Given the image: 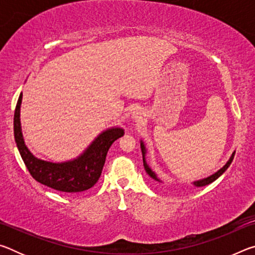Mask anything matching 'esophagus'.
<instances>
[{
	"label": "esophagus",
	"mask_w": 255,
	"mask_h": 255,
	"mask_svg": "<svg viewBox=\"0 0 255 255\" xmlns=\"http://www.w3.org/2000/svg\"><path fill=\"white\" fill-rule=\"evenodd\" d=\"M132 118H135V119H140V112H138V111H135L132 114Z\"/></svg>",
	"instance_id": "esophagus-1"
}]
</instances>
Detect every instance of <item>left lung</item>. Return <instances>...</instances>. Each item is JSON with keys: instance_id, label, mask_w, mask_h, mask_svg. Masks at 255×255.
I'll list each match as a JSON object with an SVG mask.
<instances>
[{"instance_id": "obj_1", "label": "left lung", "mask_w": 255, "mask_h": 255, "mask_svg": "<svg viewBox=\"0 0 255 255\" xmlns=\"http://www.w3.org/2000/svg\"><path fill=\"white\" fill-rule=\"evenodd\" d=\"M140 148H141V153H143V163H144V169H145V171L147 172V174L150 176V178L154 179V180H156V181H158V182H161V181H159V179L156 176V174H155L154 172H153L152 170H150V167L147 165V163H146V159H145L146 148H145V145H144L143 141H140ZM234 155H235V153H233L231 158L228 159V162L225 164V165H224V166L222 167L221 170L216 172L215 174L210 175V176H208V178H206V179H202V180H199V181H195V182H193V184H195L196 187H204V185L209 184V183H211V182H214L215 180H217V179L219 178V176H221V175L224 173V172H225V171L228 169V166L231 165L233 158H234Z\"/></svg>"}]
</instances>
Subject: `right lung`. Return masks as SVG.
<instances>
[{
  "instance_id": "add662e5",
  "label": "right lung",
  "mask_w": 255,
  "mask_h": 255,
  "mask_svg": "<svg viewBox=\"0 0 255 255\" xmlns=\"http://www.w3.org/2000/svg\"><path fill=\"white\" fill-rule=\"evenodd\" d=\"M22 93L16 103L13 119L14 139L29 173L38 182L57 191L74 193L85 191L98 182L106 156L115 140L124 135L123 128H111L101 132L92 144L73 161L53 163L34 157L24 144L20 124V106Z\"/></svg>"
}]
</instances>
